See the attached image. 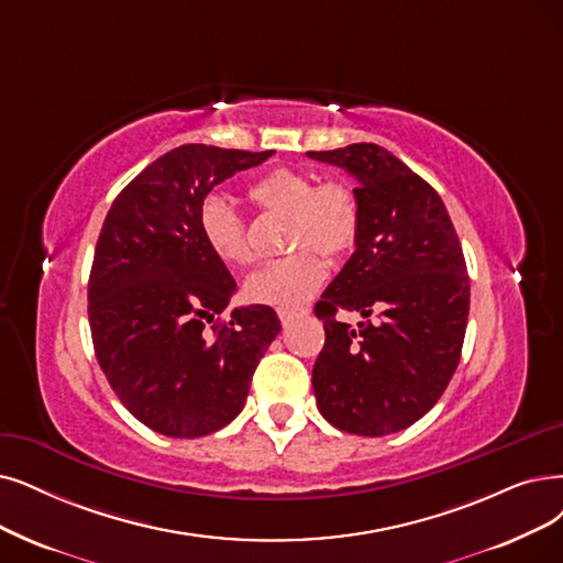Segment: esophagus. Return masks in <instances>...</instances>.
<instances>
[{"instance_id":"1","label":"esophagus","mask_w":563,"mask_h":563,"mask_svg":"<svg viewBox=\"0 0 563 563\" xmlns=\"http://www.w3.org/2000/svg\"><path fill=\"white\" fill-rule=\"evenodd\" d=\"M277 313H279V321H282L284 325H290V323H294V321H298V319L307 317L309 309H305V307H294V309H277Z\"/></svg>"}]
</instances>
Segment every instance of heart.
<instances>
[{
  "label": "heart",
  "instance_id": "b5f03b06",
  "mask_svg": "<svg viewBox=\"0 0 563 563\" xmlns=\"http://www.w3.org/2000/svg\"><path fill=\"white\" fill-rule=\"evenodd\" d=\"M252 203L263 212L288 214L286 258L267 263L246 279V296L258 305L294 309L305 305L328 277L319 256H344L357 240L360 208L344 179L319 183L294 168H275L250 187ZM198 233L208 252L229 267L254 261L242 214L221 196H208L198 210Z\"/></svg>",
  "mask_w": 563,
  "mask_h": 563
}]
</instances>
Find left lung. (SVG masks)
<instances>
[{"label":"left lung","mask_w":563,"mask_h":563,"mask_svg":"<svg viewBox=\"0 0 563 563\" xmlns=\"http://www.w3.org/2000/svg\"><path fill=\"white\" fill-rule=\"evenodd\" d=\"M307 156L353 175L360 208L355 252L313 307L325 328L311 372L319 411L349 434L407 430L460 363L468 321L462 244L441 196L386 147L353 143ZM340 310L366 321L353 329L335 319Z\"/></svg>","instance_id":"left-lung-1"}]
</instances>
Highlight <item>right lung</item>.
Listing matches in <instances>:
<instances>
[{"instance_id":"obj_1","label":"right lung","mask_w":563,"mask_h":563,"mask_svg":"<svg viewBox=\"0 0 563 563\" xmlns=\"http://www.w3.org/2000/svg\"><path fill=\"white\" fill-rule=\"evenodd\" d=\"M273 154L179 145L133 177L106 214L87 284L95 353L129 413L164 437L227 427L282 330L267 305L219 319L235 279L198 233L206 196Z\"/></svg>"}]
</instances>
